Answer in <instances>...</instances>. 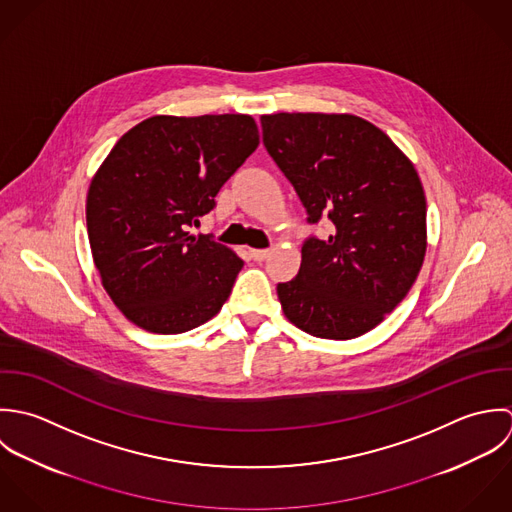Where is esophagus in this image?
Here are the masks:
<instances>
[{"mask_svg":"<svg viewBox=\"0 0 512 512\" xmlns=\"http://www.w3.org/2000/svg\"><path fill=\"white\" fill-rule=\"evenodd\" d=\"M253 261H265L269 257V249H249Z\"/></svg>","mask_w":512,"mask_h":512,"instance_id":"esophagus-1","label":"esophagus"}]
</instances>
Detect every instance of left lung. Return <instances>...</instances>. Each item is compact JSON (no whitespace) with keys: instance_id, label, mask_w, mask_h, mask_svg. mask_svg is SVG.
<instances>
[{"instance_id":"1","label":"left lung","mask_w":512,"mask_h":512,"mask_svg":"<svg viewBox=\"0 0 512 512\" xmlns=\"http://www.w3.org/2000/svg\"><path fill=\"white\" fill-rule=\"evenodd\" d=\"M263 144L295 186L308 221H332L303 245L299 275L277 285L289 322L316 338L376 328L415 283L427 249V204L408 156L356 114L261 116Z\"/></svg>"}]
</instances>
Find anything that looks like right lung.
I'll use <instances>...</instances> for the list:
<instances>
[{
  "mask_svg": "<svg viewBox=\"0 0 512 512\" xmlns=\"http://www.w3.org/2000/svg\"><path fill=\"white\" fill-rule=\"evenodd\" d=\"M257 146L249 114H156L108 152L89 186L87 231L104 291L132 324L180 334L221 310L243 261L190 227Z\"/></svg>",
  "mask_w": 512,
  "mask_h": 512,
  "instance_id": "obj_1",
  "label": "right lung"
}]
</instances>
